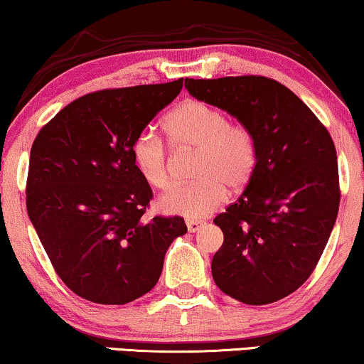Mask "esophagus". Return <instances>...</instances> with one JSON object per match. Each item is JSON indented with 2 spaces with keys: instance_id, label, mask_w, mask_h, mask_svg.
I'll use <instances>...</instances> for the list:
<instances>
[{
  "instance_id": "1",
  "label": "esophagus",
  "mask_w": 364,
  "mask_h": 364,
  "mask_svg": "<svg viewBox=\"0 0 364 364\" xmlns=\"http://www.w3.org/2000/svg\"><path fill=\"white\" fill-rule=\"evenodd\" d=\"M202 227H203V222H198V220H187V230L191 232V233L198 232Z\"/></svg>"
}]
</instances>
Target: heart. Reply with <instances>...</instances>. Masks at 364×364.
<instances>
[{
  "label": "heart",
  "instance_id": "b5f03b06",
  "mask_svg": "<svg viewBox=\"0 0 364 364\" xmlns=\"http://www.w3.org/2000/svg\"><path fill=\"white\" fill-rule=\"evenodd\" d=\"M164 131L173 151H196L192 177L159 198L162 212L186 218H202L225 200L227 188L240 192L257 168V142L250 129L228 121L227 114L202 101H183L164 119ZM132 161L149 186H168V156L164 142L152 132H141L132 142Z\"/></svg>",
  "mask_w": 364,
  "mask_h": 364
}]
</instances>
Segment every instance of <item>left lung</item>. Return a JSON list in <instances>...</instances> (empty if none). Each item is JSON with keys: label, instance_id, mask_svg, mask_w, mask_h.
Masks as SVG:
<instances>
[{"label": "left lung", "instance_id": "8db88e82", "mask_svg": "<svg viewBox=\"0 0 364 364\" xmlns=\"http://www.w3.org/2000/svg\"><path fill=\"white\" fill-rule=\"evenodd\" d=\"M186 87L247 126L257 142L250 183L213 218L223 232L213 280L247 305L282 300L315 270L336 222L340 178L330 132L275 79H186Z\"/></svg>", "mask_w": 364, "mask_h": 364}]
</instances>
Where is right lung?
Instances as JSON below:
<instances>
[{"mask_svg": "<svg viewBox=\"0 0 364 364\" xmlns=\"http://www.w3.org/2000/svg\"><path fill=\"white\" fill-rule=\"evenodd\" d=\"M183 79L104 89L61 109L34 139L28 215L58 277L77 296L124 305L151 291L182 217L144 220L152 188L132 142L181 92Z\"/></svg>", "mask_w": 364, "mask_h": 364, "instance_id": "1", "label": "right lung"}]
</instances>
